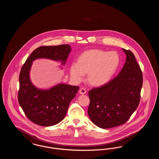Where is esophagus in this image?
<instances>
[{
  "mask_svg": "<svg viewBox=\"0 0 159 159\" xmlns=\"http://www.w3.org/2000/svg\"><path fill=\"white\" fill-rule=\"evenodd\" d=\"M79 92H80V94H85L86 93V90L84 89V88H82L81 89H80V90H79Z\"/></svg>",
  "mask_w": 159,
  "mask_h": 159,
  "instance_id": "34e87169",
  "label": "esophagus"
}]
</instances>
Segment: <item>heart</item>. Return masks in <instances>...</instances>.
Wrapping results in <instances>:
<instances>
[{"label": "heart", "instance_id": "obj_1", "mask_svg": "<svg viewBox=\"0 0 159 159\" xmlns=\"http://www.w3.org/2000/svg\"><path fill=\"white\" fill-rule=\"evenodd\" d=\"M120 62L115 51L106 52L92 49L82 53L77 61L71 62L70 73L71 79L80 82L88 73V80L92 85L101 86L108 82L117 70Z\"/></svg>", "mask_w": 159, "mask_h": 159}]
</instances>
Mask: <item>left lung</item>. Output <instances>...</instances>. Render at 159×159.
<instances>
[{"instance_id": "8db88e82", "label": "left lung", "mask_w": 159, "mask_h": 159, "mask_svg": "<svg viewBox=\"0 0 159 159\" xmlns=\"http://www.w3.org/2000/svg\"><path fill=\"white\" fill-rule=\"evenodd\" d=\"M126 62L118 75L110 82L89 91L88 113L95 125L111 128L125 123L135 111L140 101L143 74L135 57L122 49Z\"/></svg>"}]
</instances>
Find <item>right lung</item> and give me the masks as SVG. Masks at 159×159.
I'll list each match as a JSON object with an SVG mask.
<instances>
[{
    "instance_id": "1",
    "label": "right lung",
    "mask_w": 159,
    "mask_h": 159,
    "mask_svg": "<svg viewBox=\"0 0 159 159\" xmlns=\"http://www.w3.org/2000/svg\"><path fill=\"white\" fill-rule=\"evenodd\" d=\"M71 51L69 45L40 46L33 51L21 68L18 102L29 119L39 126H51L62 121L79 87L58 83L49 89L38 88L32 83L30 77L33 62L45 58L60 61L64 66Z\"/></svg>"
}]
</instances>
